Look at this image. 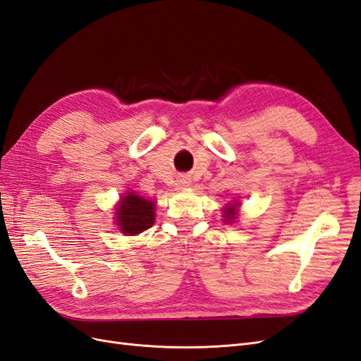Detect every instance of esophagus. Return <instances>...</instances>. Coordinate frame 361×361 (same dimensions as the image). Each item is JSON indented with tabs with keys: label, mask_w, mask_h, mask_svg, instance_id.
I'll return each instance as SVG.
<instances>
[{
	"label": "esophagus",
	"mask_w": 361,
	"mask_h": 361,
	"mask_svg": "<svg viewBox=\"0 0 361 361\" xmlns=\"http://www.w3.org/2000/svg\"><path fill=\"white\" fill-rule=\"evenodd\" d=\"M178 187L179 188H185V187H190V185H191V180L187 178V176H180L179 179H178Z\"/></svg>",
	"instance_id": "obj_1"
}]
</instances>
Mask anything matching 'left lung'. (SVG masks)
Wrapping results in <instances>:
<instances>
[{"label": "left lung", "mask_w": 361, "mask_h": 361, "mask_svg": "<svg viewBox=\"0 0 361 361\" xmlns=\"http://www.w3.org/2000/svg\"><path fill=\"white\" fill-rule=\"evenodd\" d=\"M224 216L227 218L228 221H231V220H235V218H236V209H235V207H233V206H228L227 209L224 211Z\"/></svg>", "instance_id": "1"}]
</instances>
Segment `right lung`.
<instances>
[{
  "label": "right lung",
  "instance_id": "add662e5",
  "mask_svg": "<svg viewBox=\"0 0 361 361\" xmlns=\"http://www.w3.org/2000/svg\"><path fill=\"white\" fill-rule=\"evenodd\" d=\"M155 203L134 192H129L117 207V224L128 235H137L147 231L155 221Z\"/></svg>",
  "mask_w": 361,
  "mask_h": 361
}]
</instances>
